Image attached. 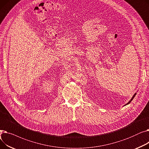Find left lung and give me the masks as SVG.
Here are the masks:
<instances>
[{"label":"left lung","mask_w":149,"mask_h":149,"mask_svg":"<svg viewBox=\"0 0 149 149\" xmlns=\"http://www.w3.org/2000/svg\"><path fill=\"white\" fill-rule=\"evenodd\" d=\"M136 95V93H135V94H134V96H133V97H132V98H131V100H130V101H129V102H128V103H127V104H126V105H127V104H129V103H130V102H131V101H132V100H133V99H134V97H135V95Z\"/></svg>","instance_id":"8db88e82"}]
</instances>
